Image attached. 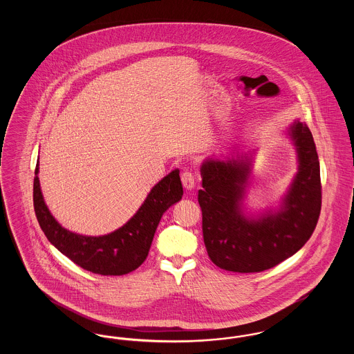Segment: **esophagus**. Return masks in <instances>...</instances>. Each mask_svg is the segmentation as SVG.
<instances>
[{"instance_id":"34e87169","label":"esophagus","mask_w":354,"mask_h":354,"mask_svg":"<svg viewBox=\"0 0 354 354\" xmlns=\"http://www.w3.org/2000/svg\"><path fill=\"white\" fill-rule=\"evenodd\" d=\"M182 183L185 185V189L191 191L194 188V185H195V175H194V172L185 171L182 174Z\"/></svg>"}]
</instances>
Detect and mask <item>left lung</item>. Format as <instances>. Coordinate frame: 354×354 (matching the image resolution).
<instances>
[{
	"mask_svg": "<svg viewBox=\"0 0 354 354\" xmlns=\"http://www.w3.org/2000/svg\"><path fill=\"white\" fill-rule=\"evenodd\" d=\"M299 153V172L283 209L259 219L241 214L251 159L207 160L202 166V208L205 250L221 270L254 273L270 270L297 252L313 234L321 211L320 162L310 130L301 122L290 127Z\"/></svg>",
	"mask_w": 354,
	"mask_h": 354,
	"instance_id": "left-lung-1",
	"label": "left lung"
}]
</instances>
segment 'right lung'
Here are the masks:
<instances>
[{
    "label": "right lung",
    "mask_w": 354,
    "mask_h": 354,
    "mask_svg": "<svg viewBox=\"0 0 354 354\" xmlns=\"http://www.w3.org/2000/svg\"><path fill=\"white\" fill-rule=\"evenodd\" d=\"M34 174V211L48 240L81 268L103 276L126 274L146 260L162 215L183 195L179 169H174L152 188L142 207L123 227L98 237L77 235L51 216L39 188L38 163Z\"/></svg>",
    "instance_id": "obj_1"
}]
</instances>
